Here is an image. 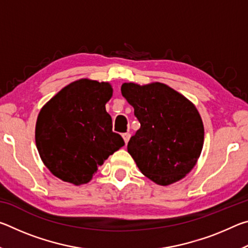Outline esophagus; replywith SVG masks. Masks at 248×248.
Returning <instances> with one entry per match:
<instances>
[{
	"label": "esophagus",
	"instance_id": "1",
	"mask_svg": "<svg viewBox=\"0 0 248 248\" xmlns=\"http://www.w3.org/2000/svg\"><path fill=\"white\" fill-rule=\"evenodd\" d=\"M130 137H131V134H130L129 132H127V133H124L123 134V138H124V143L127 144L128 143V141L130 140Z\"/></svg>",
	"mask_w": 248,
	"mask_h": 248
}]
</instances>
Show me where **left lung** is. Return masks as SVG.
Instances as JSON below:
<instances>
[{"label": "left lung", "instance_id": "8db88e82", "mask_svg": "<svg viewBox=\"0 0 248 248\" xmlns=\"http://www.w3.org/2000/svg\"><path fill=\"white\" fill-rule=\"evenodd\" d=\"M121 93L141 124L128 152L142 174L163 186L185 177L203 145V124L194 104L162 83H124Z\"/></svg>", "mask_w": 248, "mask_h": 248}]
</instances>
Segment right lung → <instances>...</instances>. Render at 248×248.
I'll return each instance as SVG.
<instances>
[{
    "mask_svg": "<svg viewBox=\"0 0 248 248\" xmlns=\"http://www.w3.org/2000/svg\"><path fill=\"white\" fill-rule=\"evenodd\" d=\"M112 89L108 83L78 79L53 96L39 112L36 145L44 164L64 182L86 184L99 166L124 145L112 131L105 105Z\"/></svg>",
    "mask_w": 248,
    "mask_h": 248,
    "instance_id": "right-lung-1",
    "label": "right lung"
}]
</instances>
